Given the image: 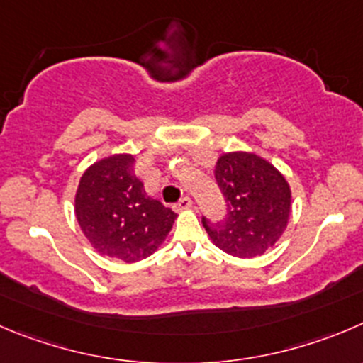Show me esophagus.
I'll return each mask as SVG.
<instances>
[{"label":"esophagus","mask_w":363,"mask_h":363,"mask_svg":"<svg viewBox=\"0 0 363 363\" xmlns=\"http://www.w3.org/2000/svg\"><path fill=\"white\" fill-rule=\"evenodd\" d=\"M192 206V199L189 198V196H185V198H182L178 201V205H176V210H187Z\"/></svg>","instance_id":"1"}]
</instances>
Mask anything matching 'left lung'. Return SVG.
<instances>
[{"mask_svg":"<svg viewBox=\"0 0 363 363\" xmlns=\"http://www.w3.org/2000/svg\"><path fill=\"white\" fill-rule=\"evenodd\" d=\"M216 179L228 213L216 224L203 217L212 242L237 258H255L271 250L291 217L285 176L258 155L231 151L217 158Z\"/></svg>","mask_w":363,"mask_h":363,"instance_id":"left-lung-1","label":"left lung"}]
</instances>
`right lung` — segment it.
<instances>
[{"instance_id":"obj_1","label":"right lung","mask_w":363,"mask_h":363,"mask_svg":"<svg viewBox=\"0 0 363 363\" xmlns=\"http://www.w3.org/2000/svg\"><path fill=\"white\" fill-rule=\"evenodd\" d=\"M133 155L92 164L74 196L76 220L103 257L133 264L153 255L171 231L176 213L150 198L133 171Z\"/></svg>"}]
</instances>
